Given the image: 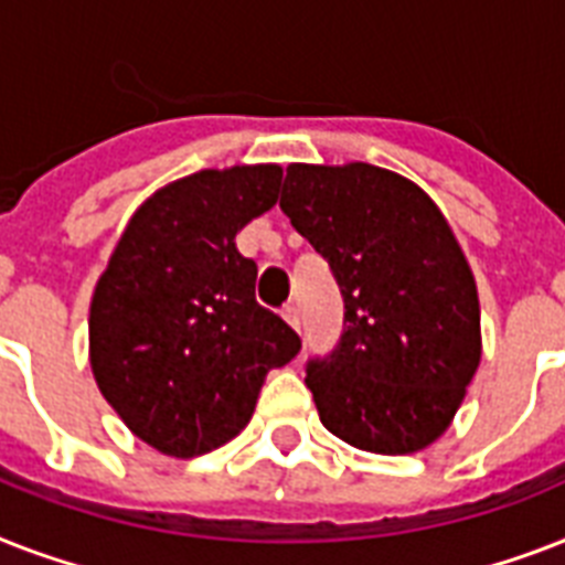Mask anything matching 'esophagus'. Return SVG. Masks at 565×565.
<instances>
[{
    "instance_id": "34e87169",
    "label": "esophagus",
    "mask_w": 565,
    "mask_h": 565,
    "mask_svg": "<svg viewBox=\"0 0 565 565\" xmlns=\"http://www.w3.org/2000/svg\"><path fill=\"white\" fill-rule=\"evenodd\" d=\"M281 317H284V322H287V326L292 328V331H299V328H301V322H299V310L292 308V305H287V308L281 310Z\"/></svg>"
}]
</instances>
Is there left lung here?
<instances>
[{"mask_svg": "<svg viewBox=\"0 0 565 565\" xmlns=\"http://www.w3.org/2000/svg\"><path fill=\"white\" fill-rule=\"evenodd\" d=\"M281 211L345 301L340 343L305 377L322 425L372 455L437 443L481 363L478 287L443 211L363 161L290 163Z\"/></svg>", "mask_w": 565, "mask_h": 565, "instance_id": "obj_1", "label": "left lung"}]
</instances>
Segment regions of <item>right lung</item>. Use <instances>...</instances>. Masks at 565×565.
Returning a JSON list of instances; mask_svg holds the SVG:
<instances>
[{"instance_id": "obj_1", "label": "right lung", "mask_w": 565, "mask_h": 565, "mask_svg": "<svg viewBox=\"0 0 565 565\" xmlns=\"http://www.w3.org/2000/svg\"><path fill=\"white\" fill-rule=\"evenodd\" d=\"M278 163L170 181L128 220L90 301V370L146 446L199 457L246 428L299 334L255 301L239 231L278 202Z\"/></svg>"}]
</instances>
